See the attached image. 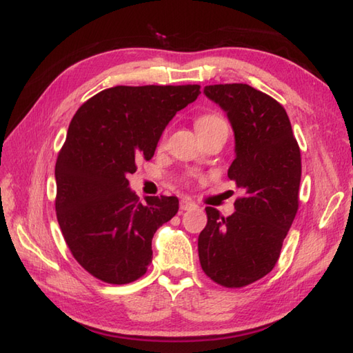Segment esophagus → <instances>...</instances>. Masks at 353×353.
Returning <instances> with one entry per match:
<instances>
[{"mask_svg": "<svg viewBox=\"0 0 353 353\" xmlns=\"http://www.w3.org/2000/svg\"><path fill=\"white\" fill-rule=\"evenodd\" d=\"M195 207H196V204L191 200H188V198H183V200L180 201V209L182 210H192V209H195Z\"/></svg>", "mask_w": 353, "mask_h": 353, "instance_id": "34e87169", "label": "esophagus"}]
</instances>
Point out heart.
Masks as SVG:
<instances>
[{"instance_id": "1", "label": "heart", "mask_w": 353, "mask_h": 353, "mask_svg": "<svg viewBox=\"0 0 353 353\" xmlns=\"http://www.w3.org/2000/svg\"><path fill=\"white\" fill-rule=\"evenodd\" d=\"M221 125H225V122L221 119L219 116L216 114H204V116H200L195 122V128L198 132H203V131H207V130H212V128H216V126H221Z\"/></svg>"}]
</instances>
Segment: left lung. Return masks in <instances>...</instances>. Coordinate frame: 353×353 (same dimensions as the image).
Instances as JSON below:
<instances>
[{
  "label": "left lung",
  "instance_id": "left-lung-1",
  "mask_svg": "<svg viewBox=\"0 0 353 353\" xmlns=\"http://www.w3.org/2000/svg\"><path fill=\"white\" fill-rule=\"evenodd\" d=\"M204 94L228 116L236 140L228 177L245 195L228 218L205 207L198 255L213 282L241 288L277 263L298 210L300 148L285 108L267 94L245 83L210 85Z\"/></svg>",
  "mask_w": 353,
  "mask_h": 353
}]
</instances>
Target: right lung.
<instances>
[{
    "mask_svg": "<svg viewBox=\"0 0 353 353\" xmlns=\"http://www.w3.org/2000/svg\"><path fill=\"white\" fill-rule=\"evenodd\" d=\"M198 85L114 86L79 108L57 165V218L71 254L105 283L137 280L152 263V239L179 210L177 196L130 189L135 161H149L174 114L200 95Z\"/></svg>",
    "mask_w": 353,
    "mask_h": 353,
    "instance_id": "1",
    "label": "right lung"
}]
</instances>
